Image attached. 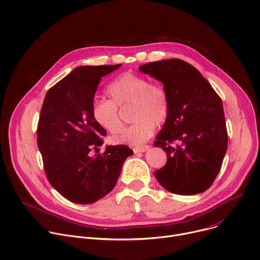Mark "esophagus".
Here are the masks:
<instances>
[{"instance_id": "obj_1", "label": "esophagus", "mask_w": 260, "mask_h": 260, "mask_svg": "<svg viewBox=\"0 0 260 260\" xmlns=\"http://www.w3.org/2000/svg\"><path fill=\"white\" fill-rule=\"evenodd\" d=\"M149 149V146L148 145H143V146H138V147H135L133 148L134 152L135 153H138V152H145L146 150Z\"/></svg>"}]
</instances>
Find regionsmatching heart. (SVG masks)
<instances>
[{"label": "heart", "instance_id": "b5f03b06", "mask_svg": "<svg viewBox=\"0 0 260 260\" xmlns=\"http://www.w3.org/2000/svg\"><path fill=\"white\" fill-rule=\"evenodd\" d=\"M107 93L111 100L95 99L91 113L95 122L112 135H118L123 126L117 107L132 105L131 118L135 122L116 138L118 143L143 144L152 136L155 125L163 124L169 115L167 92L145 77L124 73L108 86Z\"/></svg>", "mask_w": 260, "mask_h": 260}]
</instances>
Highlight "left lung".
Listing matches in <instances>:
<instances>
[{"label":"left lung","instance_id":"8db88e82","mask_svg":"<svg viewBox=\"0 0 260 260\" xmlns=\"http://www.w3.org/2000/svg\"><path fill=\"white\" fill-rule=\"evenodd\" d=\"M139 71L163 83L169 115L154 146L167 162L154 177L167 191L192 196L214 182L228 146L222 102L211 84L188 62L172 58L148 62Z\"/></svg>","mask_w":260,"mask_h":260}]
</instances>
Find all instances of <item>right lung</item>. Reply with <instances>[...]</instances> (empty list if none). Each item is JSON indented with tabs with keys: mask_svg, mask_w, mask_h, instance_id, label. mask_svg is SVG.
<instances>
[{
	"mask_svg": "<svg viewBox=\"0 0 260 260\" xmlns=\"http://www.w3.org/2000/svg\"><path fill=\"white\" fill-rule=\"evenodd\" d=\"M120 64L81 66L47 92L38 125V146L46 176L63 198L75 204H92L115 187L123 162L134 152L126 145H102L107 135L92 117L91 107L101 77Z\"/></svg>",
	"mask_w": 260,
	"mask_h": 260,
	"instance_id": "add662e5",
	"label": "right lung"
}]
</instances>
